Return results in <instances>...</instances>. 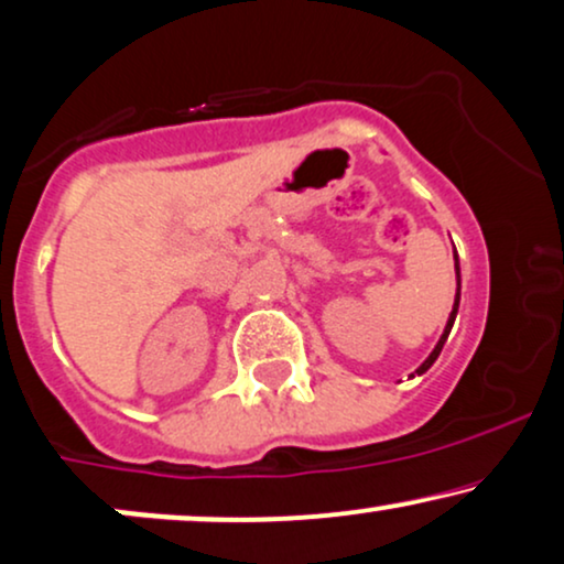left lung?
I'll return each instance as SVG.
<instances>
[{
	"label": "left lung",
	"instance_id": "left-lung-1",
	"mask_svg": "<svg viewBox=\"0 0 564 564\" xmlns=\"http://www.w3.org/2000/svg\"><path fill=\"white\" fill-rule=\"evenodd\" d=\"M455 269H457V288H460V267H457V253H455ZM457 305H460V290H457V295H455V305H452V314H449V322H447V326H444V335H442V339L440 343H436V347H434V352H431V356L423 360V366L419 368V371L415 373H423V371H429L431 368V364H434L436 358H440V352H442V347H444V343H447V335H449V329H452V324H455V316H457Z\"/></svg>",
	"mask_w": 564,
	"mask_h": 564
}]
</instances>
